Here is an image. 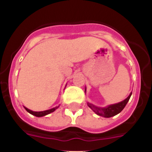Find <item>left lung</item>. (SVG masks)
Returning <instances> with one entry per match:
<instances>
[{"label":"left lung","mask_w":152,"mask_h":152,"mask_svg":"<svg viewBox=\"0 0 152 152\" xmlns=\"http://www.w3.org/2000/svg\"><path fill=\"white\" fill-rule=\"evenodd\" d=\"M131 95L132 93H130V94L129 95L128 97L125 99L124 100H123V101L119 102L118 103H115V104H112V105H109L106 107H103V108L95 107V106L89 103H88V105L95 113L97 114L98 116H103V117L105 118H110L116 116V115H117L118 113H119L123 110L126 104H127V103L129 102V100Z\"/></svg>","instance_id":"left-lung-1"}]
</instances>
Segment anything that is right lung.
Returning <instances> with one entry per match:
<instances>
[{
	"label": "right lung",
	"mask_w": 152,
	"mask_h": 152,
	"mask_svg": "<svg viewBox=\"0 0 152 152\" xmlns=\"http://www.w3.org/2000/svg\"><path fill=\"white\" fill-rule=\"evenodd\" d=\"M58 107H55V108L50 109V110H48L40 111V112H35V111H32V110H29V109L26 108V107H24V108H25V110H26L27 111L28 113H29L32 114V115H33V116H37V117H42V116H46V115H48V114L51 113H52V112H54L56 109H58Z\"/></svg>",
	"instance_id": "add662e5"
}]
</instances>
